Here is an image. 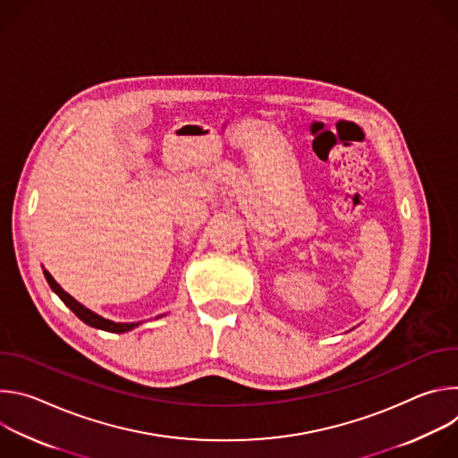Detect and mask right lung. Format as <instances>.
<instances>
[{"mask_svg": "<svg viewBox=\"0 0 458 458\" xmlns=\"http://www.w3.org/2000/svg\"><path fill=\"white\" fill-rule=\"evenodd\" d=\"M43 274H45V279H47V283L50 284V288L55 292V295H57L64 304H67L85 324L92 326V328L105 330V332H112V334H123V332L132 330V328H136V326L141 324V322H112V320H108V318L99 317L98 313L90 311L89 308H85V306L80 304L74 297H71L67 292H64V290L52 279V276H50L47 270H45Z\"/></svg>", "mask_w": 458, "mask_h": 458, "instance_id": "add662e5", "label": "right lung"}]
</instances>
